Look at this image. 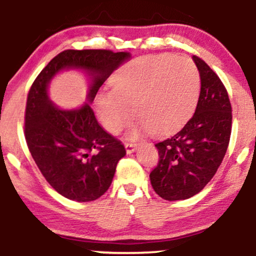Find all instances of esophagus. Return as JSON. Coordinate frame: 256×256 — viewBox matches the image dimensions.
<instances>
[{
    "instance_id": "1",
    "label": "esophagus",
    "mask_w": 256,
    "mask_h": 256,
    "mask_svg": "<svg viewBox=\"0 0 256 256\" xmlns=\"http://www.w3.org/2000/svg\"><path fill=\"white\" fill-rule=\"evenodd\" d=\"M136 148H137V144H134V143H125V149L126 152H128V154L134 152L136 150Z\"/></svg>"
}]
</instances>
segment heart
Returning a JSON list of instances; mask_svg holds the SVG:
<instances>
[{"label": "heart", "instance_id": "1", "mask_svg": "<svg viewBox=\"0 0 256 256\" xmlns=\"http://www.w3.org/2000/svg\"><path fill=\"white\" fill-rule=\"evenodd\" d=\"M110 88L96 100L106 130L118 134L130 124L134 112L138 130L164 136L178 130L192 116L198 100L200 74L190 58L154 55L122 67Z\"/></svg>", "mask_w": 256, "mask_h": 256}]
</instances>
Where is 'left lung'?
I'll return each mask as SVG.
<instances>
[{"mask_svg":"<svg viewBox=\"0 0 256 256\" xmlns=\"http://www.w3.org/2000/svg\"><path fill=\"white\" fill-rule=\"evenodd\" d=\"M201 79L198 106L189 122L158 142V162L150 172L152 189L167 201L192 198L219 168L231 136L232 112L228 91L216 73L194 55Z\"/></svg>","mask_w":256,"mask_h":256,"instance_id":"8db88e82","label":"left lung"}]
</instances>
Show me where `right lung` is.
Listing matches in <instances>:
<instances>
[{
  "instance_id": "add662e5",
  "label": "right lung",
  "mask_w": 256,
  "mask_h": 256,
  "mask_svg": "<svg viewBox=\"0 0 256 256\" xmlns=\"http://www.w3.org/2000/svg\"><path fill=\"white\" fill-rule=\"evenodd\" d=\"M128 58L130 54L125 52L68 49L52 58L31 85L25 110L26 143L43 177L64 198L78 202L101 198L126 150L100 126L90 104L60 110L49 100L48 85L64 68L84 70L91 79L88 101L92 102L106 79Z\"/></svg>"
}]
</instances>
